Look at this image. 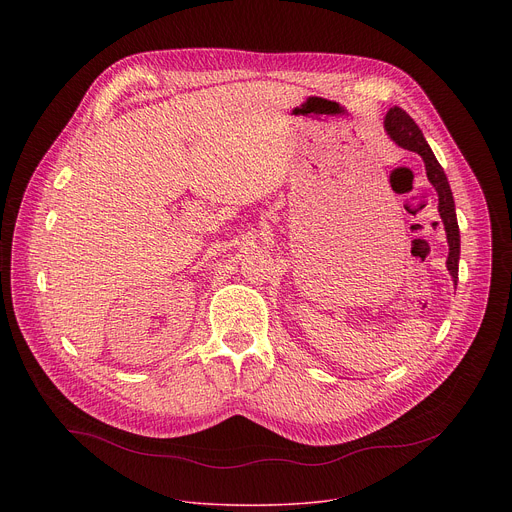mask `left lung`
I'll return each instance as SVG.
<instances>
[{
  "label": "left lung",
  "mask_w": 512,
  "mask_h": 512,
  "mask_svg": "<svg viewBox=\"0 0 512 512\" xmlns=\"http://www.w3.org/2000/svg\"><path fill=\"white\" fill-rule=\"evenodd\" d=\"M385 131L387 135L399 145L403 150L415 152L421 156L423 164H425V174L429 184L435 188L437 192V212L442 216V223L446 229V237H448V271L454 279V283L458 285V263H460V227H458V218H456V204H454V196H452V188L448 182V176L444 172V168L440 166V162L435 160L429 143L425 141L421 129L417 127V123L399 107H391L385 115Z\"/></svg>",
  "instance_id": "obj_1"
}]
</instances>
